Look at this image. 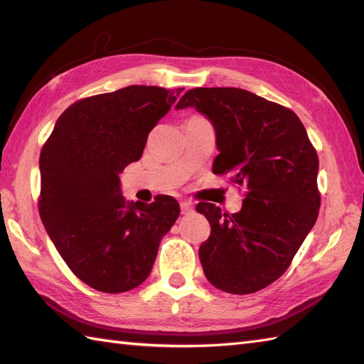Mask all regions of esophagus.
<instances>
[{"label": "esophagus", "instance_id": "1", "mask_svg": "<svg viewBox=\"0 0 364 364\" xmlns=\"http://www.w3.org/2000/svg\"><path fill=\"white\" fill-rule=\"evenodd\" d=\"M180 206H181V213L183 214H191L192 211H194V205H192V202H188V200H184V202H181Z\"/></svg>", "mask_w": 364, "mask_h": 364}]
</instances>
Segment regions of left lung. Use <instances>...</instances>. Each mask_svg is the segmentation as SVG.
<instances>
[{
    "label": "left lung",
    "instance_id": "1",
    "mask_svg": "<svg viewBox=\"0 0 364 364\" xmlns=\"http://www.w3.org/2000/svg\"><path fill=\"white\" fill-rule=\"evenodd\" d=\"M194 106L215 128V175L245 189L239 213L200 202L211 235L200 245L215 288L252 294L280 278L316 223L319 158L304 123L288 107L236 87H197L176 109Z\"/></svg>",
    "mask_w": 364,
    "mask_h": 364
}]
</instances>
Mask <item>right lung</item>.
Wrapping results in <instances>:
<instances>
[{
    "instance_id": "add662e5",
    "label": "right lung",
    "mask_w": 364,
    "mask_h": 364,
    "mask_svg": "<svg viewBox=\"0 0 364 364\" xmlns=\"http://www.w3.org/2000/svg\"><path fill=\"white\" fill-rule=\"evenodd\" d=\"M183 89L128 86L81 98L60 114L41 151L38 213L65 264L107 294L150 275L162 236L180 215L170 196L127 203L120 178Z\"/></svg>"
}]
</instances>
